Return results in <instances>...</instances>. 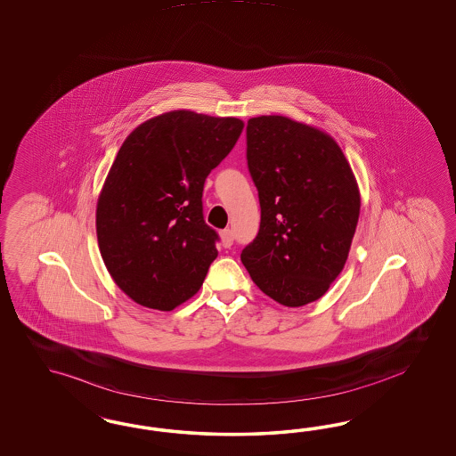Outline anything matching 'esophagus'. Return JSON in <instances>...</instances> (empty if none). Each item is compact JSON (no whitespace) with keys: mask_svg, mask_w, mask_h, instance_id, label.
I'll return each mask as SVG.
<instances>
[{"mask_svg":"<svg viewBox=\"0 0 456 456\" xmlns=\"http://www.w3.org/2000/svg\"><path fill=\"white\" fill-rule=\"evenodd\" d=\"M221 237L224 248H231V246L234 244V232H232L231 229H225V231H222Z\"/></svg>","mask_w":456,"mask_h":456,"instance_id":"34e87169","label":"esophagus"}]
</instances>
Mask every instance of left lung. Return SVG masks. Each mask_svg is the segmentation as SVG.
<instances>
[{
    "mask_svg": "<svg viewBox=\"0 0 456 456\" xmlns=\"http://www.w3.org/2000/svg\"><path fill=\"white\" fill-rule=\"evenodd\" d=\"M248 167L261 225L240 261L282 305L313 303L345 267L358 225V183L339 145L281 115L250 118Z\"/></svg>",
    "mask_w": 456,
    "mask_h": 456,
    "instance_id": "1",
    "label": "left lung"
}]
</instances>
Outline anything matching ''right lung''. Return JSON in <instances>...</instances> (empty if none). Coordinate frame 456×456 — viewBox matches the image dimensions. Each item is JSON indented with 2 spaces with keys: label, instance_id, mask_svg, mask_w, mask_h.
<instances>
[{
  "label": "right lung",
  "instance_id": "right-lung-1",
  "mask_svg": "<svg viewBox=\"0 0 456 456\" xmlns=\"http://www.w3.org/2000/svg\"><path fill=\"white\" fill-rule=\"evenodd\" d=\"M242 128L234 117L174 110L125 138L98 197L97 237L115 284L135 303L172 311L200 289L219 240L204 221V183Z\"/></svg>",
  "mask_w": 456,
  "mask_h": 456
}]
</instances>
